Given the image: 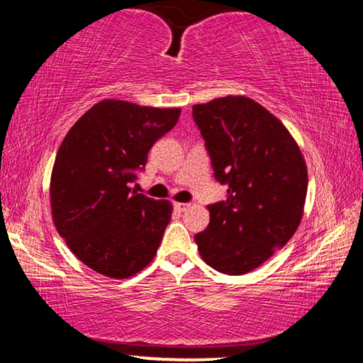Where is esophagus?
I'll return each mask as SVG.
<instances>
[{
	"mask_svg": "<svg viewBox=\"0 0 363 363\" xmlns=\"http://www.w3.org/2000/svg\"><path fill=\"white\" fill-rule=\"evenodd\" d=\"M173 206L176 208L177 211H186L190 205H189V203H179V201H174Z\"/></svg>",
	"mask_w": 363,
	"mask_h": 363,
	"instance_id": "1",
	"label": "esophagus"
}]
</instances>
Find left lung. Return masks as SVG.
Listing matches in <instances>:
<instances>
[{
	"instance_id": "1",
	"label": "left lung",
	"mask_w": 363,
	"mask_h": 363,
	"mask_svg": "<svg viewBox=\"0 0 363 363\" xmlns=\"http://www.w3.org/2000/svg\"><path fill=\"white\" fill-rule=\"evenodd\" d=\"M216 181L227 200L208 205L210 224L195 235L203 261L242 275L285 247L303 218L307 169L286 128L253 99L219 97L192 107Z\"/></svg>"
}]
</instances>
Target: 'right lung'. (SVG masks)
Wrapping results in <instances>:
<instances>
[{"instance_id": "right-lung-1", "label": "right lung", "mask_w": 363, "mask_h": 363, "mask_svg": "<svg viewBox=\"0 0 363 363\" xmlns=\"http://www.w3.org/2000/svg\"><path fill=\"white\" fill-rule=\"evenodd\" d=\"M179 115L181 108L107 99L91 107L60 144L51 176L54 224L72 253L96 272L128 279L155 256L173 206L130 186Z\"/></svg>"}]
</instances>
